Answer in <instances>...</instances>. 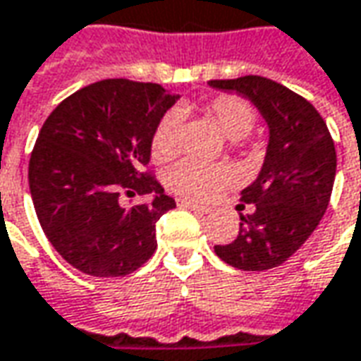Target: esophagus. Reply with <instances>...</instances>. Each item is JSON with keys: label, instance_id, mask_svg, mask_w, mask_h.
<instances>
[{"label": "esophagus", "instance_id": "34e87169", "mask_svg": "<svg viewBox=\"0 0 361 361\" xmlns=\"http://www.w3.org/2000/svg\"><path fill=\"white\" fill-rule=\"evenodd\" d=\"M178 204H180L181 207H188V209H193V212H200V214H207V212H209V207H207V205L195 204V202H192V200H185V197H180V200H178Z\"/></svg>", "mask_w": 361, "mask_h": 361}]
</instances>
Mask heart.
I'll use <instances>...</instances> for the list:
<instances>
[{"label":"heart","mask_w":361,"mask_h":361,"mask_svg":"<svg viewBox=\"0 0 361 361\" xmlns=\"http://www.w3.org/2000/svg\"><path fill=\"white\" fill-rule=\"evenodd\" d=\"M209 116L218 121L221 131L230 140H243L250 135L255 123V114L252 107L235 95H219L209 106ZM180 111L171 109L159 119L154 137H152V154L156 159H168L176 156L180 149ZM230 180V171L226 166L202 164L197 159H181L171 166L166 173V183L169 190L185 197L205 200L214 192H218L224 183Z\"/></svg>","instance_id":"1"}]
</instances>
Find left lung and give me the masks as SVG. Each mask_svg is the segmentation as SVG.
I'll use <instances>...</instances> for the list:
<instances>
[{
  "label": "left lung",
  "instance_id": "left-lung-1",
  "mask_svg": "<svg viewBox=\"0 0 361 361\" xmlns=\"http://www.w3.org/2000/svg\"><path fill=\"white\" fill-rule=\"evenodd\" d=\"M209 87L250 99L269 130L264 166L242 192V207L252 204L254 212L240 214L235 240L214 250L243 271L278 267L304 245L328 209L336 180L334 140L316 107L281 83L245 75L212 80Z\"/></svg>",
  "mask_w": 361,
  "mask_h": 361
}]
</instances>
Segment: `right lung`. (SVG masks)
<instances>
[{
  "instance_id": "obj_1",
  "label": "right lung",
  "mask_w": 361,
  "mask_h": 361,
  "mask_svg": "<svg viewBox=\"0 0 361 361\" xmlns=\"http://www.w3.org/2000/svg\"><path fill=\"white\" fill-rule=\"evenodd\" d=\"M178 99L157 83L104 80L45 119L30 159V192L47 240L75 269L121 278L154 255L157 219L176 202L142 169L159 119ZM121 191L150 202L128 210Z\"/></svg>"
}]
</instances>
